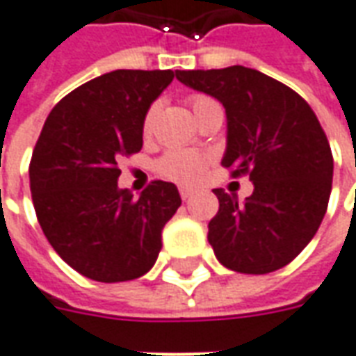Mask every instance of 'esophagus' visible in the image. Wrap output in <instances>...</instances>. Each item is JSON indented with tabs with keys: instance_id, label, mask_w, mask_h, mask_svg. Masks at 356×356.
<instances>
[{
	"instance_id": "1",
	"label": "esophagus",
	"mask_w": 356,
	"mask_h": 356,
	"mask_svg": "<svg viewBox=\"0 0 356 356\" xmlns=\"http://www.w3.org/2000/svg\"><path fill=\"white\" fill-rule=\"evenodd\" d=\"M180 195H182V200H190L193 195L192 188H180Z\"/></svg>"
}]
</instances>
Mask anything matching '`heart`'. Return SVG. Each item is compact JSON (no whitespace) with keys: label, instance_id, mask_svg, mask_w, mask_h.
<instances>
[{"label":"heart","instance_id":"1","mask_svg":"<svg viewBox=\"0 0 356 356\" xmlns=\"http://www.w3.org/2000/svg\"><path fill=\"white\" fill-rule=\"evenodd\" d=\"M213 104H217L215 100L205 97V95H193L190 99V106H192L193 116L197 118L203 110H207ZM154 112L156 108L151 106L147 110L145 120H143V131L149 134L153 129L154 124ZM207 166V156L195 151H168L164 153L159 161H156V172L163 178L174 180V182L192 184L195 182Z\"/></svg>","mask_w":356,"mask_h":356}]
</instances>
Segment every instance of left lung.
<instances>
[{"instance_id":"8db88e82","label":"left lung","mask_w":356,"mask_h":356,"mask_svg":"<svg viewBox=\"0 0 356 356\" xmlns=\"http://www.w3.org/2000/svg\"><path fill=\"white\" fill-rule=\"evenodd\" d=\"M176 79L225 106L220 164L254 182L246 202L213 190L219 211L207 240L215 256L250 275L285 267L320 229L332 193V149L314 110L286 85L244 65L176 71Z\"/></svg>"}]
</instances>
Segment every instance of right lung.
Listing matches in <instances>:
<instances>
[{
	"label": "right lung",
	"instance_id": "1",
	"mask_svg": "<svg viewBox=\"0 0 356 356\" xmlns=\"http://www.w3.org/2000/svg\"><path fill=\"white\" fill-rule=\"evenodd\" d=\"M174 75L110 71L71 90L44 122L29 166L34 211L51 248L92 281L145 275L182 203L172 182L154 180L139 197L118 188V161L141 151L147 110Z\"/></svg>",
	"mask_w": 356,
	"mask_h": 356
}]
</instances>
